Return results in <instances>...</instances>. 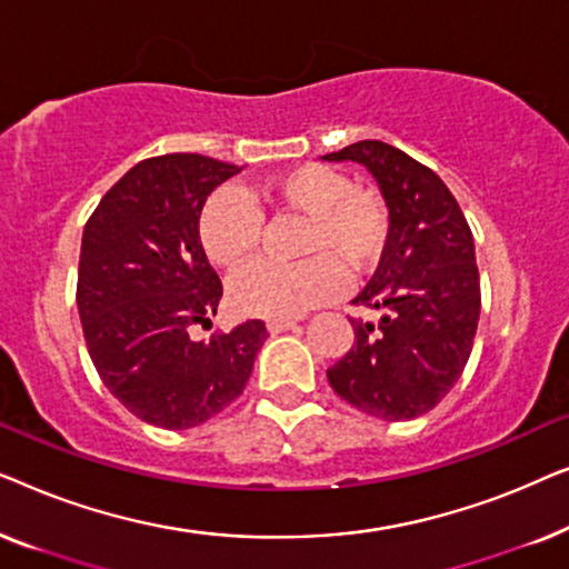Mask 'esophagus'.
Masks as SVG:
<instances>
[{
  "mask_svg": "<svg viewBox=\"0 0 569 569\" xmlns=\"http://www.w3.org/2000/svg\"><path fill=\"white\" fill-rule=\"evenodd\" d=\"M295 326H298V321H292V318H284V321H269L267 329H269V333H282V331L295 329Z\"/></svg>",
  "mask_w": 569,
  "mask_h": 569,
  "instance_id": "34e87169",
  "label": "esophagus"
}]
</instances>
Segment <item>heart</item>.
Wrapping results in <instances>:
<instances>
[{
  "instance_id": "1",
  "label": "heart",
  "mask_w": 569,
  "mask_h": 569,
  "mask_svg": "<svg viewBox=\"0 0 569 569\" xmlns=\"http://www.w3.org/2000/svg\"><path fill=\"white\" fill-rule=\"evenodd\" d=\"M277 207L306 214L298 238V263L256 261L230 282V300L240 313L256 318H298L337 298L352 274L370 271L388 246V209L378 191L360 189L337 168L298 166L263 186ZM263 236L261 209L243 191L220 189L199 217V240L209 261L236 269L251 259Z\"/></svg>"
}]
</instances>
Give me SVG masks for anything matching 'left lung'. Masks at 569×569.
Listing matches in <instances>:
<instances>
[{
	"label": "left lung",
	"mask_w": 569,
	"mask_h": 569,
	"mask_svg": "<svg viewBox=\"0 0 569 569\" xmlns=\"http://www.w3.org/2000/svg\"><path fill=\"white\" fill-rule=\"evenodd\" d=\"M323 160L368 168L391 222L378 271L352 300L380 318H349L355 345L326 376L365 415L422 417L458 383L473 347L481 290L471 228L440 176L391 144L362 139Z\"/></svg>",
	"instance_id": "left-lung-1"
}]
</instances>
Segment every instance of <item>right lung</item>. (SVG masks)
<instances>
[{
	"mask_svg": "<svg viewBox=\"0 0 569 569\" xmlns=\"http://www.w3.org/2000/svg\"><path fill=\"white\" fill-rule=\"evenodd\" d=\"M240 170L193 152L142 160L84 224L77 308L90 360L131 415L162 430H189L230 407L269 337L263 321H246L191 339L222 300L199 240L201 209Z\"/></svg>",
	"mask_w": 569,
	"mask_h": 569,
	"instance_id": "add662e5",
	"label": "right lung"
}]
</instances>
